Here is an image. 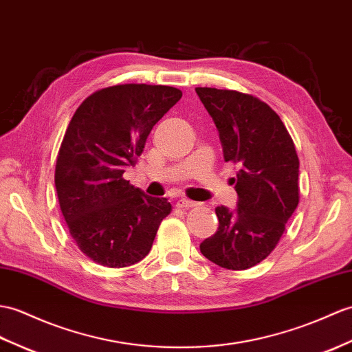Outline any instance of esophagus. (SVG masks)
Wrapping results in <instances>:
<instances>
[{"label": "esophagus", "mask_w": 352, "mask_h": 352, "mask_svg": "<svg viewBox=\"0 0 352 352\" xmlns=\"http://www.w3.org/2000/svg\"><path fill=\"white\" fill-rule=\"evenodd\" d=\"M196 206H198V204H196L195 201L187 199V198H183V199H179V201L177 202V207H178V208H183V210L192 208V207H196Z\"/></svg>", "instance_id": "34e87169"}]
</instances>
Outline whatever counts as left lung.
I'll return each mask as SVG.
<instances>
[{
	"label": "left lung",
	"mask_w": 352,
	"mask_h": 352,
	"mask_svg": "<svg viewBox=\"0 0 352 352\" xmlns=\"http://www.w3.org/2000/svg\"><path fill=\"white\" fill-rule=\"evenodd\" d=\"M196 94L214 120L225 162L239 166L234 213L217 207L219 228L201 253L228 270H248L279 243L300 201L298 156L280 117L258 97L234 89L198 87Z\"/></svg>",
	"instance_id": "8db88e82"
}]
</instances>
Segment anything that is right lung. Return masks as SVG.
Instances as JSON below:
<instances>
[{
    "label": "right lung",
    "mask_w": 352,
    "mask_h": 352,
    "mask_svg": "<svg viewBox=\"0 0 352 352\" xmlns=\"http://www.w3.org/2000/svg\"><path fill=\"white\" fill-rule=\"evenodd\" d=\"M182 96L166 85H113L88 96L73 113L56 156L55 187L72 239L96 264L139 263L173 210L166 198H150L122 174Z\"/></svg>",
    "instance_id": "1"
}]
</instances>
